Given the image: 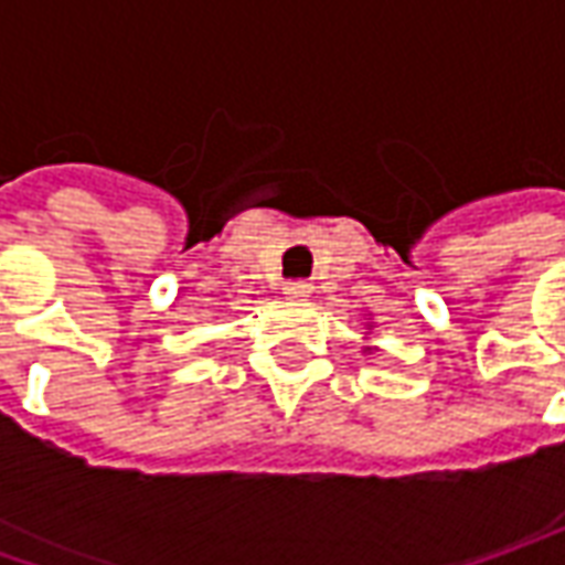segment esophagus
Masks as SVG:
<instances>
[{"label": "esophagus", "instance_id": "obj_1", "mask_svg": "<svg viewBox=\"0 0 565 565\" xmlns=\"http://www.w3.org/2000/svg\"><path fill=\"white\" fill-rule=\"evenodd\" d=\"M282 292L289 295V298H308V295L315 292V282H308V279H289Z\"/></svg>", "mask_w": 565, "mask_h": 565}]
</instances>
